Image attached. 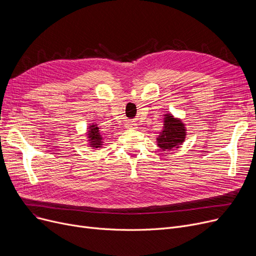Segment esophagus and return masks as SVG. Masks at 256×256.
<instances>
[{
	"mask_svg": "<svg viewBox=\"0 0 256 256\" xmlns=\"http://www.w3.org/2000/svg\"><path fill=\"white\" fill-rule=\"evenodd\" d=\"M126 128H137V124H134V122H128V124H126Z\"/></svg>",
	"mask_w": 256,
	"mask_h": 256,
	"instance_id": "34e87169",
	"label": "esophagus"
}]
</instances>
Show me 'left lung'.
<instances>
[{
	"label": "left lung",
	"instance_id": "1",
	"mask_svg": "<svg viewBox=\"0 0 256 256\" xmlns=\"http://www.w3.org/2000/svg\"><path fill=\"white\" fill-rule=\"evenodd\" d=\"M184 124L178 118H174L170 113L165 114L164 128L156 138L158 146L163 150L178 148L186 139Z\"/></svg>",
	"mask_w": 256,
	"mask_h": 256
}]
</instances>
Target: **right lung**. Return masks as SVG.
I'll list each match as a JSON object with an SVG mask.
<instances>
[{"label":"right lung","instance_id":"add662e5","mask_svg":"<svg viewBox=\"0 0 256 256\" xmlns=\"http://www.w3.org/2000/svg\"><path fill=\"white\" fill-rule=\"evenodd\" d=\"M88 141L89 145L92 148H100L102 145V137L100 132V128L98 124H92V126H89L88 128Z\"/></svg>","mask_w":256,"mask_h":256}]
</instances>
